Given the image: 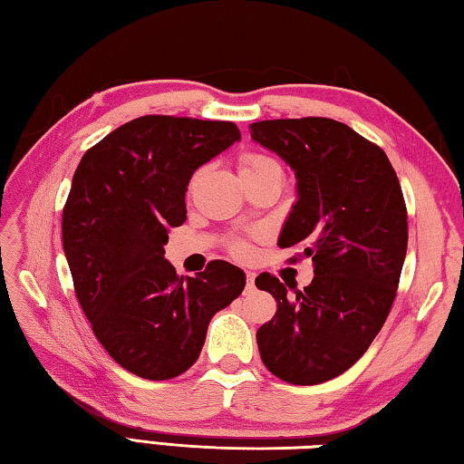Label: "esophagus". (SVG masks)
<instances>
[{
  "label": "esophagus",
  "instance_id": "obj_1",
  "mask_svg": "<svg viewBox=\"0 0 464 464\" xmlns=\"http://www.w3.org/2000/svg\"><path fill=\"white\" fill-rule=\"evenodd\" d=\"M255 278L256 275L252 270H246V288H255Z\"/></svg>",
  "mask_w": 464,
  "mask_h": 464
}]
</instances>
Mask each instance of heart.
<instances>
[{
    "label": "heart",
    "instance_id": "1",
    "mask_svg": "<svg viewBox=\"0 0 464 464\" xmlns=\"http://www.w3.org/2000/svg\"><path fill=\"white\" fill-rule=\"evenodd\" d=\"M270 165H275V161L270 160V157L260 155V153H246V155H242V160H240V173L242 176H250V173H258L265 168H270ZM234 252L236 255H246V244H242V242L234 244Z\"/></svg>",
    "mask_w": 464,
    "mask_h": 464
}]
</instances>
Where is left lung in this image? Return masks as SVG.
<instances>
[{
    "instance_id": "1",
    "label": "left lung",
    "mask_w": 464,
    "mask_h": 464,
    "mask_svg": "<svg viewBox=\"0 0 464 464\" xmlns=\"http://www.w3.org/2000/svg\"><path fill=\"white\" fill-rule=\"evenodd\" d=\"M250 137L295 171L278 246H303L314 273L293 299L276 276H256L276 299L258 352L276 378L313 386L352 368L386 323L408 248L404 196L388 155L339 121H258Z\"/></svg>"
}]
</instances>
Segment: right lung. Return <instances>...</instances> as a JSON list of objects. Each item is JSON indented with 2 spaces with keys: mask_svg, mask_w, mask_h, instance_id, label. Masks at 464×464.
Returning a JSON list of instances; mask_svg holds the SVG:
<instances>
[{
  "mask_svg": "<svg viewBox=\"0 0 464 464\" xmlns=\"http://www.w3.org/2000/svg\"><path fill=\"white\" fill-rule=\"evenodd\" d=\"M238 139L228 121L147 115L91 147L74 171L63 212L74 293L101 345L139 378L189 370L209 321L246 285L226 260L183 278L163 256L168 230L186 222L194 171Z\"/></svg>",
  "mask_w": 464,
  "mask_h": 464,
  "instance_id": "add662e5",
  "label": "right lung"
}]
</instances>
